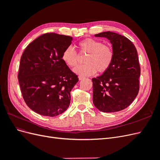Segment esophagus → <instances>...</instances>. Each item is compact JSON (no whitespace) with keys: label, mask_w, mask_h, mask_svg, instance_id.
I'll return each instance as SVG.
<instances>
[{"label":"esophagus","mask_w":160,"mask_h":160,"mask_svg":"<svg viewBox=\"0 0 160 160\" xmlns=\"http://www.w3.org/2000/svg\"><path fill=\"white\" fill-rule=\"evenodd\" d=\"M85 79V77H81V76H79V80H83V79Z\"/></svg>","instance_id":"obj_1"}]
</instances>
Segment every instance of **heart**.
I'll return each mask as SVG.
<instances>
[{
    "label": "heart",
    "instance_id": "b5f03b06",
    "mask_svg": "<svg viewBox=\"0 0 160 160\" xmlns=\"http://www.w3.org/2000/svg\"><path fill=\"white\" fill-rule=\"evenodd\" d=\"M81 52L88 53L84 59L85 64L76 67L73 71L79 76L86 77L94 75L97 71L103 72L107 71L113 60V51L102 42L86 38L78 43ZM61 59L71 68H74L78 63V56L71 46L66 47L61 55Z\"/></svg>",
    "mask_w": 160,
    "mask_h": 160
}]
</instances>
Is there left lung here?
<instances>
[{"mask_svg":"<svg viewBox=\"0 0 160 160\" xmlns=\"http://www.w3.org/2000/svg\"><path fill=\"white\" fill-rule=\"evenodd\" d=\"M95 37L108 38L114 57L109 68L92 79L93 104L102 112L122 111L133 102L139 92L141 71L136 48L127 37L113 32H100Z\"/></svg>","mask_w":160,"mask_h":160,"instance_id":"8db88e82","label":"left lung"}]
</instances>
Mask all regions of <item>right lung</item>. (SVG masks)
Segmentation results:
<instances>
[{
	"label": "right lung",
	"mask_w": 160,
	"mask_h": 160,
	"mask_svg": "<svg viewBox=\"0 0 160 160\" xmlns=\"http://www.w3.org/2000/svg\"><path fill=\"white\" fill-rule=\"evenodd\" d=\"M72 38L51 32L38 37L25 49L18 74L21 93L35 113L55 117L68 109L77 76L61 59Z\"/></svg>",
	"instance_id": "add662e5"
}]
</instances>
